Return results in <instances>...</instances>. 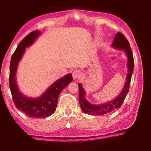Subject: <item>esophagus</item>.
<instances>
[{
  "label": "esophagus",
  "mask_w": 151,
  "mask_h": 151,
  "mask_svg": "<svg viewBox=\"0 0 151 151\" xmlns=\"http://www.w3.org/2000/svg\"><path fill=\"white\" fill-rule=\"evenodd\" d=\"M81 75L80 70H75L73 72V77L74 79H80L81 78Z\"/></svg>",
  "instance_id": "1"
}]
</instances>
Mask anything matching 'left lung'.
<instances>
[{
  "label": "left lung",
  "mask_w": 151,
  "mask_h": 151,
  "mask_svg": "<svg viewBox=\"0 0 151 151\" xmlns=\"http://www.w3.org/2000/svg\"><path fill=\"white\" fill-rule=\"evenodd\" d=\"M111 47L116 49L124 50L127 57V68L128 73L126 78L125 84L122 91L116 98L106 103L100 104H94L91 103L85 98L86 92L81 84H78L79 90V103L81 108L85 113L91 115H103V114L111 113L112 111L119 109L123 103L125 98L129 91L130 83L132 77V74L134 69V58L132 55L131 48L128 40L121 32H117Z\"/></svg>",
  "instance_id": "8db88e82"
}]
</instances>
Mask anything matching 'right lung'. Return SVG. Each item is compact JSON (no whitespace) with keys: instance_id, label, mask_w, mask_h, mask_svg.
<instances>
[{"instance_id":"add662e5","label":"right lung","mask_w":151,"mask_h":151,"mask_svg":"<svg viewBox=\"0 0 151 151\" xmlns=\"http://www.w3.org/2000/svg\"><path fill=\"white\" fill-rule=\"evenodd\" d=\"M40 35L35 30L28 35L18 45L12 55L10 64L9 85L14 103L18 109L31 118H47L54 113L57 106L58 97L60 92L73 81L72 74H67L55 81L42 95L31 98L20 91L17 84L18 65L26 50L35 42Z\"/></svg>"}]
</instances>
